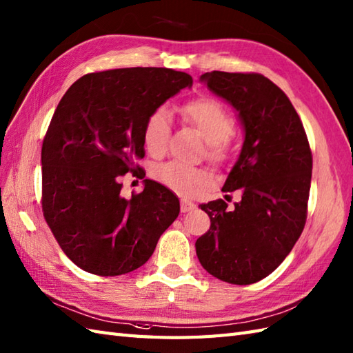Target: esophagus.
Segmentation results:
<instances>
[{
  "label": "esophagus",
  "mask_w": 353,
  "mask_h": 353,
  "mask_svg": "<svg viewBox=\"0 0 353 353\" xmlns=\"http://www.w3.org/2000/svg\"><path fill=\"white\" fill-rule=\"evenodd\" d=\"M182 212L185 214V212H190V210H194L195 208H196V204L195 203H192V201H190V200H186V199H182Z\"/></svg>",
  "instance_id": "34e87169"
}]
</instances>
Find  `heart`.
<instances>
[{
	"instance_id": "heart-1",
	"label": "heart",
	"mask_w": 353,
	"mask_h": 353,
	"mask_svg": "<svg viewBox=\"0 0 353 353\" xmlns=\"http://www.w3.org/2000/svg\"><path fill=\"white\" fill-rule=\"evenodd\" d=\"M183 117L192 123L208 139L209 157L224 161L232 149L234 121L224 105L214 97H196L182 106ZM171 137V120L168 111L159 106L149 114L143 129V141L152 154L165 153ZM154 177L171 190L182 195H194L208 182L206 171L190 163L171 161L154 168Z\"/></svg>"
}]
</instances>
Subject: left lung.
Listing matches in <instances>:
<instances>
[{"mask_svg": "<svg viewBox=\"0 0 353 353\" xmlns=\"http://www.w3.org/2000/svg\"><path fill=\"white\" fill-rule=\"evenodd\" d=\"M201 81L239 112L245 141L223 186L242 200L200 204L210 227L196 257L218 280L247 285L272 274L304 230L313 154L290 99L266 77L214 70Z\"/></svg>", "mask_w": 353, "mask_h": 353, "instance_id": "1", "label": "left lung"}]
</instances>
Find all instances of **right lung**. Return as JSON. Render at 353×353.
Returning a JSON list of instances; mask_svg holds the SVG:
<instances>
[{
	"label": "right lung",
	"instance_id": "add662e5",
	"mask_svg": "<svg viewBox=\"0 0 353 353\" xmlns=\"http://www.w3.org/2000/svg\"><path fill=\"white\" fill-rule=\"evenodd\" d=\"M192 85L185 72L126 68L81 77L64 93L42 145V210L60 248L85 272L123 275L150 259L180 212L168 188L145 179L121 195V177L144 179L149 114Z\"/></svg>",
	"mask_w": 353,
	"mask_h": 353
}]
</instances>
